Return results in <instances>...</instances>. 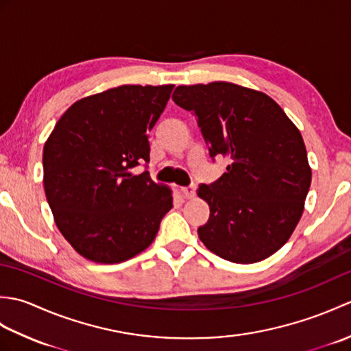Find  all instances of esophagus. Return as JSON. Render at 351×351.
<instances>
[{"mask_svg":"<svg viewBox=\"0 0 351 351\" xmlns=\"http://www.w3.org/2000/svg\"><path fill=\"white\" fill-rule=\"evenodd\" d=\"M181 191H182V195L187 197V199L195 197L196 196V185L191 184V185H189V187H182Z\"/></svg>","mask_w":351,"mask_h":351,"instance_id":"esophagus-1","label":"esophagus"}]
</instances>
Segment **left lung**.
Returning a JSON list of instances; mask_svg holds the SVG:
<instances>
[{
    "instance_id": "1",
    "label": "left lung",
    "mask_w": 351,
    "mask_h": 351,
    "mask_svg": "<svg viewBox=\"0 0 351 351\" xmlns=\"http://www.w3.org/2000/svg\"><path fill=\"white\" fill-rule=\"evenodd\" d=\"M171 99L196 117L211 158L230 161L217 181L199 185L210 205L199 238L230 263L271 256L294 232L311 187L300 131L270 96L225 81L178 86Z\"/></svg>"
}]
</instances>
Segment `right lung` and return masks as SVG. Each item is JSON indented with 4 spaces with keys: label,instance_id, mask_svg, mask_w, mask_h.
Here are the masks:
<instances>
[{
    "label": "right lung",
    "instance_id": "add662e5",
    "mask_svg": "<svg viewBox=\"0 0 351 351\" xmlns=\"http://www.w3.org/2000/svg\"><path fill=\"white\" fill-rule=\"evenodd\" d=\"M173 86H121L77 101L43 147V187L57 228L80 255L117 264L143 252L173 204L149 171V131Z\"/></svg>",
    "mask_w": 351,
    "mask_h": 351
}]
</instances>
